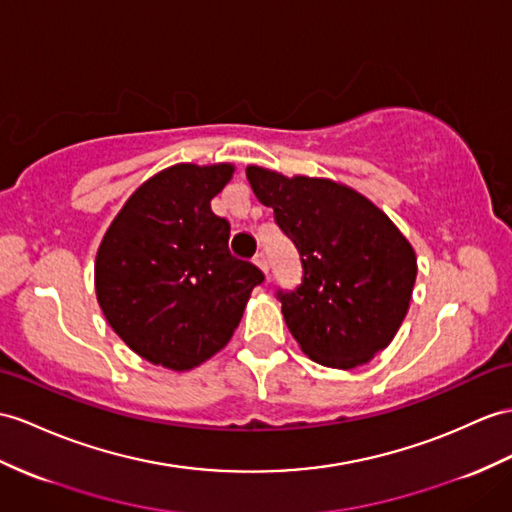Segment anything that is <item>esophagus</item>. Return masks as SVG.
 <instances>
[{"label": "esophagus", "mask_w": 512, "mask_h": 512, "mask_svg": "<svg viewBox=\"0 0 512 512\" xmlns=\"http://www.w3.org/2000/svg\"><path fill=\"white\" fill-rule=\"evenodd\" d=\"M254 263H256V267L265 273L267 276V271H269V267H267V258H265V254H256L254 256Z\"/></svg>", "instance_id": "34e87169"}]
</instances>
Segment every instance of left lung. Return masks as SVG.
Here are the masks:
<instances>
[{"label":"left lung","mask_w":512,"mask_h":512,"mask_svg":"<svg viewBox=\"0 0 512 512\" xmlns=\"http://www.w3.org/2000/svg\"><path fill=\"white\" fill-rule=\"evenodd\" d=\"M260 204L302 260V284L278 291L286 326L319 365L354 369L393 341L417 278L413 245L382 210L341 182L249 165Z\"/></svg>","instance_id":"8db88e82"}]
</instances>
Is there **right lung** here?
I'll use <instances>...</instances> for the list:
<instances>
[{"label":"right lung","instance_id":"1","mask_svg":"<svg viewBox=\"0 0 512 512\" xmlns=\"http://www.w3.org/2000/svg\"><path fill=\"white\" fill-rule=\"evenodd\" d=\"M234 165L180 162L145 180L112 219L95 256L110 328L152 365L189 371L228 345L263 271L230 254V223L210 199Z\"/></svg>","mask_w":512,"mask_h":512}]
</instances>
